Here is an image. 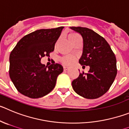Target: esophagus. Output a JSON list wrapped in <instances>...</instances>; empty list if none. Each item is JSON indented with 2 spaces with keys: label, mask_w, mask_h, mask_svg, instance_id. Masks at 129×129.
Here are the masks:
<instances>
[{
  "label": "esophagus",
  "mask_w": 129,
  "mask_h": 129,
  "mask_svg": "<svg viewBox=\"0 0 129 129\" xmlns=\"http://www.w3.org/2000/svg\"><path fill=\"white\" fill-rule=\"evenodd\" d=\"M67 69H68V67H66V66H65V67H63V70H64V71H67Z\"/></svg>",
  "instance_id": "esophagus-1"
}]
</instances>
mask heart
Segmentation results:
<instances>
[{
    "mask_svg": "<svg viewBox=\"0 0 129 129\" xmlns=\"http://www.w3.org/2000/svg\"><path fill=\"white\" fill-rule=\"evenodd\" d=\"M77 36L78 35L76 33H70L68 36V39H69V40H71ZM60 61L65 66H70L75 62V58L71 56H64V57H62L60 59Z\"/></svg>",
    "mask_w": 129,
    "mask_h": 129,
    "instance_id": "obj_1",
    "label": "heart"
}]
</instances>
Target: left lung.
Instances as JSON below:
<instances>
[{
  "mask_svg": "<svg viewBox=\"0 0 129 129\" xmlns=\"http://www.w3.org/2000/svg\"><path fill=\"white\" fill-rule=\"evenodd\" d=\"M70 29L78 33L83 39V52L79 63L82 67H90L87 73H80L72 82V87L83 98H99L107 92L116 76L115 55L105 39L92 29L82 27Z\"/></svg>",
  "mask_w": 129,
  "mask_h": 129,
  "instance_id": "1",
  "label": "left lung"
}]
</instances>
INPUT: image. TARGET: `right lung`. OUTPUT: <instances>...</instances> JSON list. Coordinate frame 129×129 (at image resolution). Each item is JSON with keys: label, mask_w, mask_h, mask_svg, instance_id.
Returning <instances> with one entry per match:
<instances>
[{"label": "right lung", "mask_w": 129, "mask_h": 129, "mask_svg": "<svg viewBox=\"0 0 129 129\" xmlns=\"http://www.w3.org/2000/svg\"><path fill=\"white\" fill-rule=\"evenodd\" d=\"M63 27L42 29L24 36L10 56V76L19 92L31 98L46 96L55 87L63 72L58 63L46 66L41 58L53 52Z\"/></svg>", "instance_id": "right-lung-1"}]
</instances>
